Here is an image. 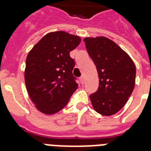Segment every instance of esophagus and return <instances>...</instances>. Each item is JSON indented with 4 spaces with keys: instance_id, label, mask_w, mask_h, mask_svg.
<instances>
[{
    "instance_id": "obj_1",
    "label": "esophagus",
    "mask_w": 151,
    "mask_h": 151,
    "mask_svg": "<svg viewBox=\"0 0 151 151\" xmlns=\"http://www.w3.org/2000/svg\"><path fill=\"white\" fill-rule=\"evenodd\" d=\"M80 82L81 83V84H84L85 83V78H84V77H81L80 78Z\"/></svg>"
}]
</instances>
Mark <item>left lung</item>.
Segmentation results:
<instances>
[{
	"instance_id": "left-lung-1",
	"label": "left lung",
	"mask_w": 151,
	"mask_h": 151,
	"mask_svg": "<svg viewBox=\"0 0 151 151\" xmlns=\"http://www.w3.org/2000/svg\"><path fill=\"white\" fill-rule=\"evenodd\" d=\"M88 53L96 66L99 88L89 96L97 113L110 116L122 109L133 91L136 66L129 55L105 37H85Z\"/></svg>"
}]
</instances>
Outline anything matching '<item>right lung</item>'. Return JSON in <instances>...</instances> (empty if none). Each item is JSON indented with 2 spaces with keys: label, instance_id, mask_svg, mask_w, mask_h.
<instances>
[{
  "label": "right lung",
  "instance_id": "obj_1",
  "mask_svg": "<svg viewBox=\"0 0 151 151\" xmlns=\"http://www.w3.org/2000/svg\"><path fill=\"white\" fill-rule=\"evenodd\" d=\"M81 41L80 37L66 32H50L27 55L26 87L35 107L44 114L60 111L78 88L72 73L74 60L70 57V52Z\"/></svg>",
  "mask_w": 151,
  "mask_h": 151
}]
</instances>
